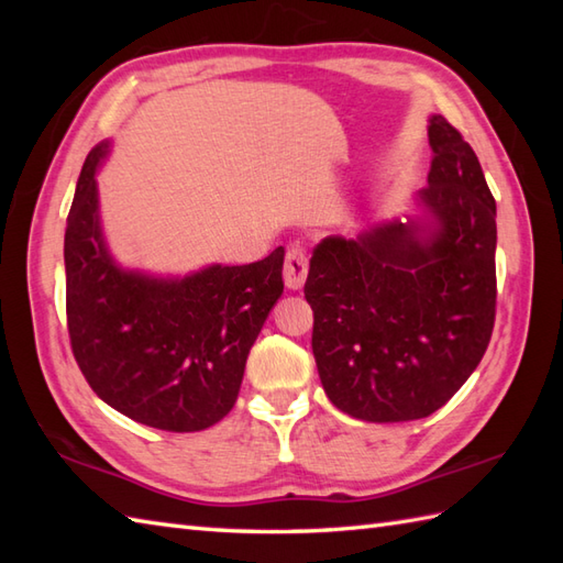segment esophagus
Wrapping results in <instances>:
<instances>
[{"label": "esophagus", "instance_id": "1", "mask_svg": "<svg viewBox=\"0 0 563 563\" xmlns=\"http://www.w3.org/2000/svg\"><path fill=\"white\" fill-rule=\"evenodd\" d=\"M283 278L285 288L288 290H300L307 280V254L300 246H290L288 256H285L283 266Z\"/></svg>", "mask_w": 563, "mask_h": 563}]
</instances>
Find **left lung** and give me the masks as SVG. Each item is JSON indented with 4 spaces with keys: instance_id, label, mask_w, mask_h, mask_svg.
Wrapping results in <instances>:
<instances>
[{
    "instance_id": "obj_1",
    "label": "left lung",
    "mask_w": 563,
    "mask_h": 563,
    "mask_svg": "<svg viewBox=\"0 0 563 563\" xmlns=\"http://www.w3.org/2000/svg\"><path fill=\"white\" fill-rule=\"evenodd\" d=\"M428 186L404 218L309 258L312 351L331 404L369 423L426 418L479 365L496 317V200L474 150L428 118Z\"/></svg>"
}]
</instances>
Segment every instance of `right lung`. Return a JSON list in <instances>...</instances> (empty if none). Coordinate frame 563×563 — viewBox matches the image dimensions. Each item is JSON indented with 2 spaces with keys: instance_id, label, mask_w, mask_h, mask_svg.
<instances>
[{
  "instance_id": "add662e5",
  "label": "right lung",
  "mask_w": 563,
  "mask_h": 563,
  "mask_svg": "<svg viewBox=\"0 0 563 563\" xmlns=\"http://www.w3.org/2000/svg\"><path fill=\"white\" fill-rule=\"evenodd\" d=\"M111 142L89 152L67 214L65 275L71 353L109 406L172 433L206 430L232 411L251 345L283 295V258L186 275L125 268L106 244L97 172Z\"/></svg>"
}]
</instances>
